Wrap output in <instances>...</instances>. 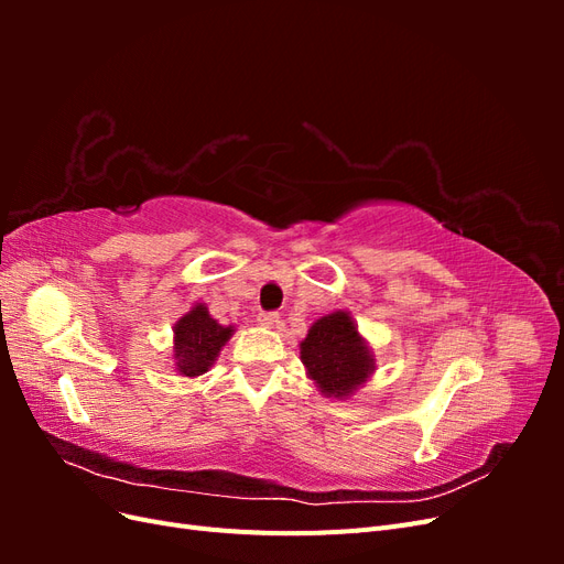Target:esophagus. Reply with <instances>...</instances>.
<instances>
[{
  "label": "esophagus",
  "instance_id": "esophagus-1",
  "mask_svg": "<svg viewBox=\"0 0 564 564\" xmlns=\"http://www.w3.org/2000/svg\"><path fill=\"white\" fill-rule=\"evenodd\" d=\"M259 324H261V327H265V329L278 327V324H280V315H278V313H261V315H259Z\"/></svg>",
  "mask_w": 564,
  "mask_h": 564
}]
</instances>
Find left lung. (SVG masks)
Segmentation results:
<instances>
[{"mask_svg": "<svg viewBox=\"0 0 564 564\" xmlns=\"http://www.w3.org/2000/svg\"><path fill=\"white\" fill-rule=\"evenodd\" d=\"M299 348L308 379L324 398H352L377 371L373 352L348 311L315 319Z\"/></svg>", "mask_w": 564, "mask_h": 564, "instance_id": "left-lung-1", "label": "left lung"}]
</instances>
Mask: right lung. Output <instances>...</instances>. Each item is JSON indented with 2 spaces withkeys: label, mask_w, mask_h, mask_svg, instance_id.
I'll list each match as a JSON object with an SVG mask.
<instances>
[{
  "label": "right lung",
  "mask_w": 564,
  "mask_h": 564,
  "mask_svg": "<svg viewBox=\"0 0 564 564\" xmlns=\"http://www.w3.org/2000/svg\"><path fill=\"white\" fill-rule=\"evenodd\" d=\"M235 327H224L209 315L204 303H195L176 324H174V369L185 379H197L207 373L218 360Z\"/></svg>",
  "instance_id": "1"
}]
</instances>
